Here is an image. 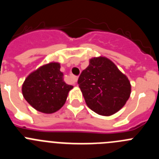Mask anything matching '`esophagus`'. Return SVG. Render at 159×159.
Returning <instances> with one entry per match:
<instances>
[{"mask_svg": "<svg viewBox=\"0 0 159 159\" xmlns=\"http://www.w3.org/2000/svg\"><path fill=\"white\" fill-rule=\"evenodd\" d=\"M71 79H72V81H73V83H74V84H75V83L77 82V80H78V77L74 76V75L71 77Z\"/></svg>", "mask_w": 159, "mask_h": 159, "instance_id": "34e87169", "label": "esophagus"}]
</instances>
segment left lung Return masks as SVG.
Here are the masks:
<instances>
[{
	"instance_id": "8db88e82",
	"label": "left lung",
	"mask_w": 159,
	"mask_h": 159,
	"mask_svg": "<svg viewBox=\"0 0 159 159\" xmlns=\"http://www.w3.org/2000/svg\"><path fill=\"white\" fill-rule=\"evenodd\" d=\"M85 102L95 113L110 116L128 100L131 85L127 75L104 57L92 58L78 80Z\"/></svg>"
}]
</instances>
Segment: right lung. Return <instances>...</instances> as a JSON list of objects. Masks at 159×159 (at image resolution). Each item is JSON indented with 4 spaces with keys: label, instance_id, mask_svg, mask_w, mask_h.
<instances>
[{
    "label": "right lung",
    "instance_id": "obj_1",
    "mask_svg": "<svg viewBox=\"0 0 159 159\" xmlns=\"http://www.w3.org/2000/svg\"><path fill=\"white\" fill-rule=\"evenodd\" d=\"M60 64L51 62L31 72L22 84L25 100L38 111L52 114L64 106L73 86L64 81Z\"/></svg>",
    "mask_w": 159,
    "mask_h": 159
}]
</instances>
